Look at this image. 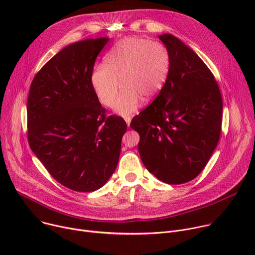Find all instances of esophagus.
Here are the masks:
<instances>
[{
    "label": "esophagus",
    "instance_id": "34e87169",
    "mask_svg": "<svg viewBox=\"0 0 255 255\" xmlns=\"http://www.w3.org/2000/svg\"><path fill=\"white\" fill-rule=\"evenodd\" d=\"M124 119H125V121H126V123H127V126L129 127V126H130V123H131V118H130V117H125Z\"/></svg>",
    "mask_w": 255,
    "mask_h": 255
}]
</instances>
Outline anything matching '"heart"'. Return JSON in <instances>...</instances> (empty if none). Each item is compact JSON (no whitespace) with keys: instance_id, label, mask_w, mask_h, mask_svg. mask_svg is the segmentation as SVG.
Returning a JSON list of instances; mask_svg holds the SVG:
<instances>
[{"instance_id":"obj_1","label":"heart","mask_w":255,"mask_h":255,"mask_svg":"<svg viewBox=\"0 0 255 255\" xmlns=\"http://www.w3.org/2000/svg\"><path fill=\"white\" fill-rule=\"evenodd\" d=\"M170 70V56L166 47L155 41L128 37L118 42L105 58V65L97 66L92 84L100 102L107 108L128 116L149 102L164 87ZM122 82L120 85L119 81Z\"/></svg>"}]
</instances>
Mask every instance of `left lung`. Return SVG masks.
Wrapping results in <instances>:
<instances>
[{
  "label": "left lung",
  "mask_w": 255,
  "mask_h": 255,
  "mask_svg": "<svg viewBox=\"0 0 255 255\" xmlns=\"http://www.w3.org/2000/svg\"><path fill=\"white\" fill-rule=\"evenodd\" d=\"M170 56L168 79L130 127L140 135L145 167L159 180L180 185L205 168L220 138L223 102L211 70L184 42L159 35Z\"/></svg>",
  "instance_id": "1"
}]
</instances>
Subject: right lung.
Segmentation results:
<instances>
[{"instance_id": "add662e5", "label": "right lung", "mask_w": 255, "mask_h": 255, "mask_svg": "<svg viewBox=\"0 0 255 255\" xmlns=\"http://www.w3.org/2000/svg\"><path fill=\"white\" fill-rule=\"evenodd\" d=\"M108 37L67 45L34 77L27 101L28 142L51 176L77 192L102 188L115 171L127 125L106 116L92 84Z\"/></svg>"}]
</instances>
